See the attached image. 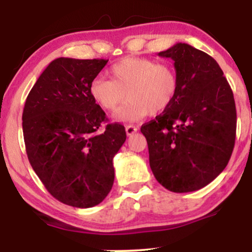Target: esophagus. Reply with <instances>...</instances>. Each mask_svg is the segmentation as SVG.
<instances>
[{"instance_id":"1","label":"esophagus","mask_w":252,"mask_h":252,"mask_svg":"<svg viewBox=\"0 0 252 252\" xmlns=\"http://www.w3.org/2000/svg\"><path fill=\"white\" fill-rule=\"evenodd\" d=\"M126 135L131 136L132 134H135V132L137 131V126H126Z\"/></svg>"}]
</instances>
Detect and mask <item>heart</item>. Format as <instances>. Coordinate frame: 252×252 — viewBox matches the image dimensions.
Listing matches in <instances>:
<instances>
[{
	"label": "heart",
	"instance_id": "b5f03b06",
	"mask_svg": "<svg viewBox=\"0 0 252 252\" xmlns=\"http://www.w3.org/2000/svg\"><path fill=\"white\" fill-rule=\"evenodd\" d=\"M110 79L94 78L90 84V96L99 108L114 112L121 122H135L147 115H158L170 106L179 88L178 74L168 63L147 58H126L109 71Z\"/></svg>",
	"mask_w": 252,
	"mask_h": 252
}]
</instances>
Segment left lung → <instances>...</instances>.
Here are the masks:
<instances>
[{
  "instance_id": "left-lung-1",
  "label": "left lung",
  "mask_w": 252,
  "mask_h": 252,
  "mask_svg": "<svg viewBox=\"0 0 252 252\" xmlns=\"http://www.w3.org/2000/svg\"><path fill=\"white\" fill-rule=\"evenodd\" d=\"M158 57L174 62L179 88L167 110L141 126L156 180L186 193L209 185L227 166L236 140L232 90L218 63L178 42Z\"/></svg>"
}]
</instances>
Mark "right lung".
Instances as JSON below:
<instances>
[{
    "label": "right lung",
    "instance_id": "right-lung-1",
    "mask_svg": "<svg viewBox=\"0 0 252 252\" xmlns=\"http://www.w3.org/2000/svg\"><path fill=\"white\" fill-rule=\"evenodd\" d=\"M108 60L58 58L37 78L25 103L22 129L28 160L57 200L79 209L96 206L112 189V160L126 134L106 124L90 96V84Z\"/></svg>",
    "mask_w": 252,
    "mask_h": 252
}]
</instances>
